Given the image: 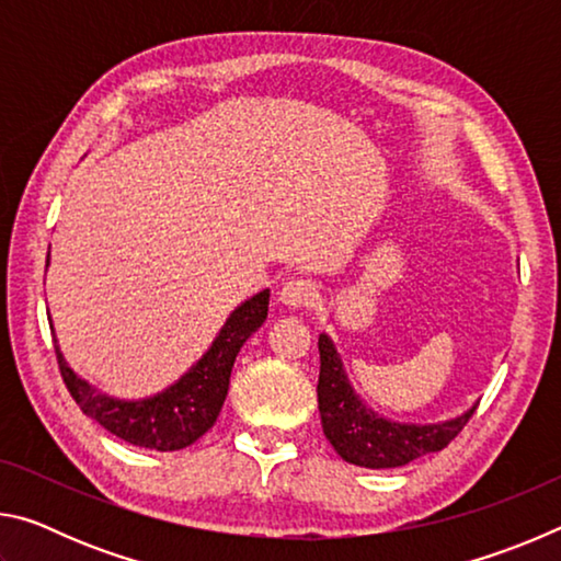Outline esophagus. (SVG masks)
Returning <instances> with one entry per match:
<instances>
[{
  "instance_id": "obj_1",
  "label": "esophagus",
  "mask_w": 561,
  "mask_h": 561,
  "mask_svg": "<svg viewBox=\"0 0 561 561\" xmlns=\"http://www.w3.org/2000/svg\"><path fill=\"white\" fill-rule=\"evenodd\" d=\"M319 297V289L317 284L311 279H304V277H291L289 282H284V287L279 291V299L287 304V307H309L311 301Z\"/></svg>"
}]
</instances>
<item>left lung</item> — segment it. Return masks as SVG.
<instances>
[{
    "instance_id": "obj_1",
    "label": "left lung",
    "mask_w": 561,
    "mask_h": 561,
    "mask_svg": "<svg viewBox=\"0 0 561 561\" xmlns=\"http://www.w3.org/2000/svg\"><path fill=\"white\" fill-rule=\"evenodd\" d=\"M319 413L321 428L334 450L358 468H401L421 455L438 453L458 435L474 413V405L453 421L413 425L376 415L348 386L344 364L327 334L319 336Z\"/></svg>"
}]
</instances>
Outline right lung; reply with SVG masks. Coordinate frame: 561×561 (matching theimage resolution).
Segmentation results:
<instances>
[{"label":"right lung","instance_id":"obj_1","mask_svg":"<svg viewBox=\"0 0 561 561\" xmlns=\"http://www.w3.org/2000/svg\"><path fill=\"white\" fill-rule=\"evenodd\" d=\"M270 311V289L254 294L225 321L207 354L163 393L144 401H118L99 393L66 364L59 346L56 360L71 398L83 413L93 417L116 438L138 448L180 450L193 445L213 428L222 411L230 374L240 348L257 331Z\"/></svg>","mask_w":561,"mask_h":561}]
</instances>
